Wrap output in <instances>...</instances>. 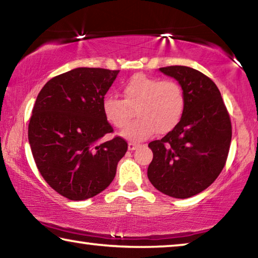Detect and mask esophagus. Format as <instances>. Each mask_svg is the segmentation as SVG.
Segmentation results:
<instances>
[{
    "label": "esophagus",
    "mask_w": 258,
    "mask_h": 258,
    "mask_svg": "<svg viewBox=\"0 0 258 258\" xmlns=\"http://www.w3.org/2000/svg\"><path fill=\"white\" fill-rule=\"evenodd\" d=\"M138 145H140V144H138V143L129 142V144H128V149H129V150H132V151H133V150H135V149H137V148H138Z\"/></svg>",
    "instance_id": "1"
}]
</instances>
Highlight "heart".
Here are the masks:
<instances>
[{"label": "heart", "instance_id": "obj_1", "mask_svg": "<svg viewBox=\"0 0 258 258\" xmlns=\"http://www.w3.org/2000/svg\"><path fill=\"white\" fill-rule=\"evenodd\" d=\"M123 99H104L105 117L117 129H124L136 116L140 119L122 135L129 140H144L156 132L167 134L180 123L185 109V93L179 82L146 75H134L122 89Z\"/></svg>", "mask_w": 258, "mask_h": 258}]
</instances>
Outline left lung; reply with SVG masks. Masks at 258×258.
<instances>
[{"label":"left lung","instance_id":"1","mask_svg":"<svg viewBox=\"0 0 258 258\" xmlns=\"http://www.w3.org/2000/svg\"><path fill=\"white\" fill-rule=\"evenodd\" d=\"M159 70L182 85L185 109L172 132L149 144L153 159L148 176L165 195L188 198L210 187L225 167L231 118L217 85L201 71L184 66Z\"/></svg>","mask_w":258,"mask_h":258}]
</instances>
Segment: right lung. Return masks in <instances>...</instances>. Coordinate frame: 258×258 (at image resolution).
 I'll return each mask as SVG.
<instances>
[{
	"label": "right lung",
	"mask_w": 258,
	"mask_h": 258,
	"mask_svg": "<svg viewBox=\"0 0 258 258\" xmlns=\"http://www.w3.org/2000/svg\"><path fill=\"white\" fill-rule=\"evenodd\" d=\"M118 70L77 68L55 76L39 92L29 123L32 154L47 183L71 201L105 190L128 150L120 136L101 142L114 129L102 102Z\"/></svg>",
	"instance_id": "obj_1"
}]
</instances>
